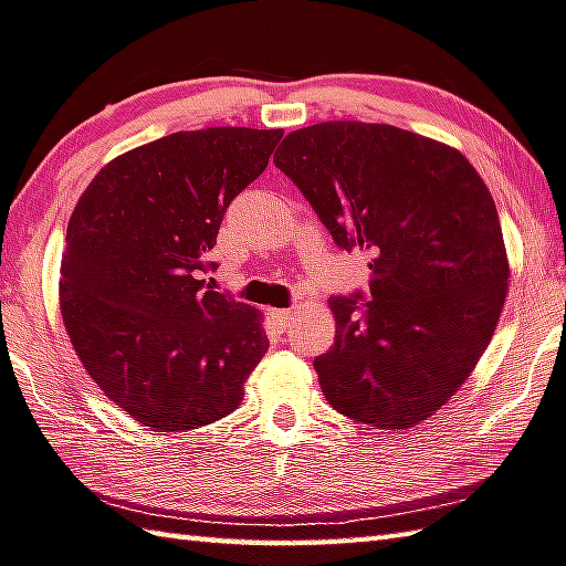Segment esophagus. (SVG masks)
Instances as JSON below:
<instances>
[{
    "label": "esophagus",
    "mask_w": 566,
    "mask_h": 566,
    "mask_svg": "<svg viewBox=\"0 0 566 566\" xmlns=\"http://www.w3.org/2000/svg\"><path fill=\"white\" fill-rule=\"evenodd\" d=\"M270 316L276 324H286L294 316V310H270Z\"/></svg>",
    "instance_id": "obj_1"
}]
</instances>
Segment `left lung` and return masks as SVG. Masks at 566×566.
I'll use <instances>...</instances> for the list:
<instances>
[{"label":"left lung","mask_w":566,"mask_h":566,"mask_svg":"<svg viewBox=\"0 0 566 566\" xmlns=\"http://www.w3.org/2000/svg\"><path fill=\"white\" fill-rule=\"evenodd\" d=\"M274 166L342 250L371 252V300L332 296L314 368L338 413L381 430L446 406L485 354L507 296L495 200L458 148L388 123L292 130Z\"/></svg>","instance_id":"8db88e82"}]
</instances>
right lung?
<instances>
[{
	"label": "right lung",
	"instance_id": "right-lung-1",
	"mask_svg": "<svg viewBox=\"0 0 566 566\" xmlns=\"http://www.w3.org/2000/svg\"><path fill=\"white\" fill-rule=\"evenodd\" d=\"M282 128L170 133L113 158L71 212L59 304L78 361L156 433L232 413L270 348L262 312L205 286L234 195L260 178Z\"/></svg>",
	"mask_w": 566,
	"mask_h": 566
}]
</instances>
